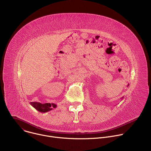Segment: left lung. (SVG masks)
Listing matches in <instances>:
<instances>
[{
  "label": "left lung",
  "instance_id": "obj_1",
  "mask_svg": "<svg viewBox=\"0 0 151 151\" xmlns=\"http://www.w3.org/2000/svg\"><path fill=\"white\" fill-rule=\"evenodd\" d=\"M123 99H124V97H122V99H121V100H122Z\"/></svg>",
  "mask_w": 151,
  "mask_h": 151
}]
</instances>
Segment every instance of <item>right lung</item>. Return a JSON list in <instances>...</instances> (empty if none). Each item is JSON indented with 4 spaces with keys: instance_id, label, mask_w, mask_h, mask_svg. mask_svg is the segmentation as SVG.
<instances>
[{
    "instance_id": "1",
    "label": "right lung",
    "mask_w": 151,
    "mask_h": 151,
    "mask_svg": "<svg viewBox=\"0 0 151 151\" xmlns=\"http://www.w3.org/2000/svg\"><path fill=\"white\" fill-rule=\"evenodd\" d=\"M30 104L36 109L37 111L42 112V113H45L49 112L57 107V104L55 103H40L39 102H30Z\"/></svg>"
}]
</instances>
